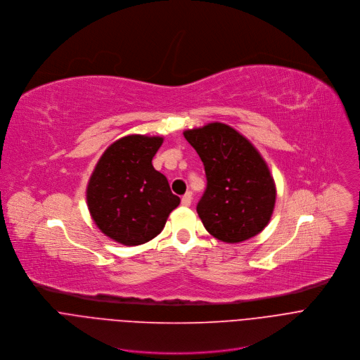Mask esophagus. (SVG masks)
<instances>
[{
    "label": "esophagus",
    "instance_id": "1",
    "mask_svg": "<svg viewBox=\"0 0 360 360\" xmlns=\"http://www.w3.org/2000/svg\"><path fill=\"white\" fill-rule=\"evenodd\" d=\"M191 200H193V194H191V191H187V193L181 197V204H183L184 207H188V205L191 204Z\"/></svg>",
    "mask_w": 360,
    "mask_h": 360
}]
</instances>
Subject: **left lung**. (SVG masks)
Wrapping results in <instances>:
<instances>
[{
    "label": "left lung",
    "instance_id": "1",
    "mask_svg": "<svg viewBox=\"0 0 360 360\" xmlns=\"http://www.w3.org/2000/svg\"><path fill=\"white\" fill-rule=\"evenodd\" d=\"M200 156L207 187L197 202L205 230L224 243H241L268 224L275 205V184L251 143L224 123L184 131Z\"/></svg>",
    "mask_w": 360,
    "mask_h": 360
}]
</instances>
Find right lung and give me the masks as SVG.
<instances>
[{
    "instance_id": "1",
    "label": "right lung",
    "mask_w": 360,
    "mask_h": 360,
    "mask_svg": "<svg viewBox=\"0 0 360 360\" xmlns=\"http://www.w3.org/2000/svg\"><path fill=\"white\" fill-rule=\"evenodd\" d=\"M162 143V137H122L106 149L91 176L86 200L92 219L123 245L155 238L180 204L166 176L152 165Z\"/></svg>"
}]
</instances>
